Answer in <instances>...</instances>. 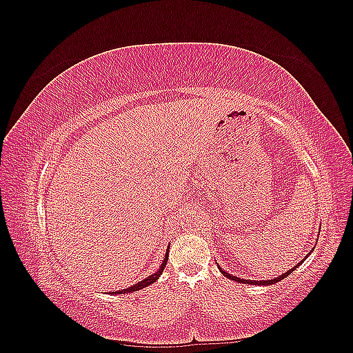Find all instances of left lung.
Returning a JSON list of instances; mask_svg holds the SVG:
<instances>
[{
  "label": "left lung",
  "mask_w": 353,
  "mask_h": 353,
  "mask_svg": "<svg viewBox=\"0 0 353 353\" xmlns=\"http://www.w3.org/2000/svg\"><path fill=\"white\" fill-rule=\"evenodd\" d=\"M319 237V236H318ZM316 243H318V240H316ZM315 249V248H314ZM314 249L311 250V252H314ZM311 252H309L306 256H305V259L307 258V256L309 254H311ZM305 259H302V262L305 261ZM301 262V263H302ZM301 263H297L296 266H294V268H292L290 271H287V272H284V274H281L280 276H275V279H271V280H266V281H256V280H244V279H239V276H236V275H231L230 272H225V271H223L222 268H221V266L218 265V262H216V265H218V270L223 274V276H227V279H230V280H232V281H237V283H244V284H258V285H272V284H276V283H279V281H281V280H284L285 279V276H288V275H290L296 268H297V266H301Z\"/></svg>",
  "instance_id": "1"
}]
</instances>
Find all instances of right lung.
Segmentation results:
<instances>
[{"instance_id": "add662e5", "label": "right lung", "mask_w": 353, "mask_h": 353, "mask_svg": "<svg viewBox=\"0 0 353 353\" xmlns=\"http://www.w3.org/2000/svg\"><path fill=\"white\" fill-rule=\"evenodd\" d=\"M169 248H170V245H168V250H166V253H165V259H163L162 265H160V268H159V271H157V272H154V274H153V275H150V276H147V279H144V280H141V281H138L135 285H131V287H128V288H123V290L109 292V294H128V293H132V292H137V290H141V288L148 287L150 284L156 283V281L159 280V276L163 274V270H165V266H166V263H168V258H169Z\"/></svg>"}]
</instances>
